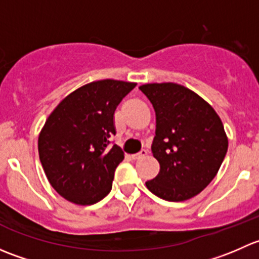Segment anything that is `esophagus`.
I'll list each match as a JSON object with an SVG mask.
<instances>
[{
    "label": "esophagus",
    "instance_id": "34e87169",
    "mask_svg": "<svg viewBox=\"0 0 259 259\" xmlns=\"http://www.w3.org/2000/svg\"><path fill=\"white\" fill-rule=\"evenodd\" d=\"M148 155V150H142L140 151V153H137V154H133L132 155V158L134 159V160H139V159H143V158H145V156Z\"/></svg>",
    "mask_w": 259,
    "mask_h": 259
}]
</instances>
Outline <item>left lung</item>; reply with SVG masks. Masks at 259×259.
<instances>
[{"label":"left lung","mask_w":259,"mask_h":259,"mask_svg":"<svg viewBox=\"0 0 259 259\" xmlns=\"http://www.w3.org/2000/svg\"><path fill=\"white\" fill-rule=\"evenodd\" d=\"M155 110L151 151L160 164L145 183L156 197L183 202L199 194L218 173L228 137L210 104L185 86L153 82L139 86Z\"/></svg>","instance_id":"obj_1"}]
</instances>
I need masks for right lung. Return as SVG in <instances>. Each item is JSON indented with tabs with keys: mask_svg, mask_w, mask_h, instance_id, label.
<instances>
[{
	"mask_svg": "<svg viewBox=\"0 0 259 259\" xmlns=\"http://www.w3.org/2000/svg\"><path fill=\"white\" fill-rule=\"evenodd\" d=\"M135 82L113 79L80 86L62 99L38 135V155L51 187L69 202L91 205L111 190L120 146L109 148L115 134L114 113Z\"/></svg>",
	"mask_w": 259,
	"mask_h": 259,
	"instance_id": "1",
	"label": "right lung"
}]
</instances>
